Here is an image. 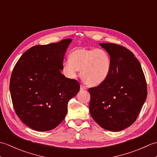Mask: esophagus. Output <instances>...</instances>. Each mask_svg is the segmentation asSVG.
I'll use <instances>...</instances> for the list:
<instances>
[{"label":"esophagus","instance_id":"34e87169","mask_svg":"<svg viewBox=\"0 0 157 157\" xmlns=\"http://www.w3.org/2000/svg\"><path fill=\"white\" fill-rule=\"evenodd\" d=\"M86 89H87V88H86L85 86L80 85V90H86Z\"/></svg>","mask_w":157,"mask_h":157}]
</instances>
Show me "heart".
<instances>
[{"label": "heart", "instance_id": "heart-1", "mask_svg": "<svg viewBox=\"0 0 157 157\" xmlns=\"http://www.w3.org/2000/svg\"><path fill=\"white\" fill-rule=\"evenodd\" d=\"M112 59L102 48H78L70 53L69 59L63 64L66 78L75 79L81 70V78L90 86H98L108 79L111 73Z\"/></svg>", "mask_w": 157, "mask_h": 157}]
</instances>
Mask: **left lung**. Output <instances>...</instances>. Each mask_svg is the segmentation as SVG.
I'll list each match as a JSON object with an SVG mask.
<instances>
[{
  "mask_svg": "<svg viewBox=\"0 0 157 157\" xmlns=\"http://www.w3.org/2000/svg\"><path fill=\"white\" fill-rule=\"evenodd\" d=\"M112 59L111 73L106 80L88 91L90 113L105 129L119 132L134 123L147 96L146 79L134 55L112 43H100Z\"/></svg>",
  "mask_w": 157,
  "mask_h": 157,
  "instance_id": "8db88e82",
  "label": "left lung"
}]
</instances>
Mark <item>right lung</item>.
I'll use <instances>...</instances> for the list:
<instances>
[{
  "mask_svg": "<svg viewBox=\"0 0 157 157\" xmlns=\"http://www.w3.org/2000/svg\"><path fill=\"white\" fill-rule=\"evenodd\" d=\"M71 39L38 45L21 55L13 70L10 92L15 111L23 123L39 132L55 128L65 119L67 104L79 91V84L61 73Z\"/></svg>",
  "mask_w": 157,
  "mask_h": 157,
  "instance_id": "right-lung-1",
  "label": "right lung"
}]
</instances>
